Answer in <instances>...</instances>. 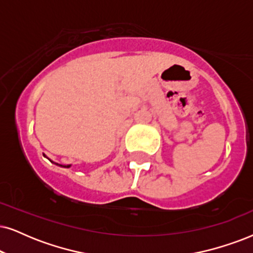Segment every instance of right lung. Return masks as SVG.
Instances as JSON below:
<instances>
[{
    "mask_svg": "<svg viewBox=\"0 0 253 253\" xmlns=\"http://www.w3.org/2000/svg\"><path fill=\"white\" fill-rule=\"evenodd\" d=\"M56 165H58V164H56ZM58 166H60V167H66V168H69V167H70V165H69V166H62V165H58Z\"/></svg>",
    "mask_w": 253,
    "mask_h": 253,
    "instance_id": "add662e5",
    "label": "right lung"
}]
</instances>
